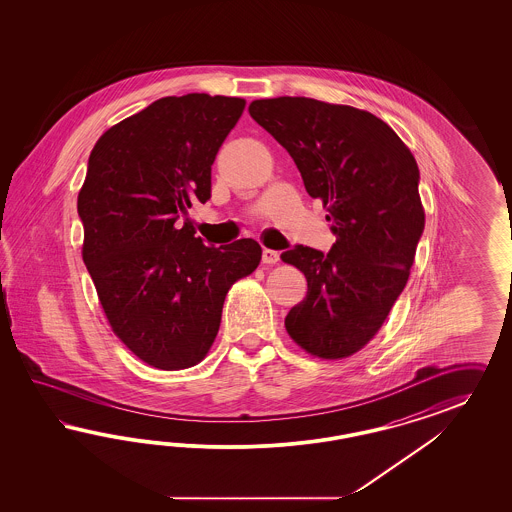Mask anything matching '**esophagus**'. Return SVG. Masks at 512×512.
<instances>
[{
	"instance_id": "esophagus-1",
	"label": "esophagus",
	"mask_w": 512,
	"mask_h": 512,
	"mask_svg": "<svg viewBox=\"0 0 512 512\" xmlns=\"http://www.w3.org/2000/svg\"><path fill=\"white\" fill-rule=\"evenodd\" d=\"M279 253L276 249H263V263L264 264H278Z\"/></svg>"
}]
</instances>
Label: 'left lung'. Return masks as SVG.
Listing matches in <instances>:
<instances>
[{
    "label": "left lung",
    "instance_id": "1",
    "mask_svg": "<svg viewBox=\"0 0 512 512\" xmlns=\"http://www.w3.org/2000/svg\"><path fill=\"white\" fill-rule=\"evenodd\" d=\"M249 114L295 159L336 234L328 253H281L308 279L285 328L313 357H351L379 332L409 279L424 231L417 161L368 110L274 97L253 101Z\"/></svg>",
    "mask_w": 512,
    "mask_h": 512
}]
</instances>
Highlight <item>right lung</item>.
<instances>
[{
	"label": "right lung",
	"mask_w": 512,
	"mask_h": 512,
	"mask_svg": "<svg viewBox=\"0 0 512 512\" xmlns=\"http://www.w3.org/2000/svg\"><path fill=\"white\" fill-rule=\"evenodd\" d=\"M244 107L225 95L161 97L107 129L90 154L77 202L82 259L112 332L157 370L208 355L229 289L261 263L255 240L208 248L186 217L210 199L217 150Z\"/></svg>",
	"instance_id": "obj_1"
}]
</instances>
